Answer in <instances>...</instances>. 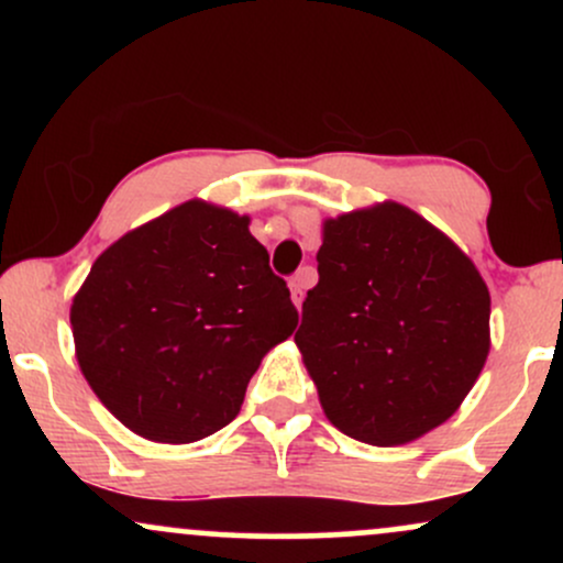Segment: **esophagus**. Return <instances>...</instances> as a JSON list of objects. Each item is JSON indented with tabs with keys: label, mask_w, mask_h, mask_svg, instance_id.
<instances>
[{
	"label": "esophagus",
	"mask_w": 563,
	"mask_h": 563,
	"mask_svg": "<svg viewBox=\"0 0 563 563\" xmlns=\"http://www.w3.org/2000/svg\"><path fill=\"white\" fill-rule=\"evenodd\" d=\"M309 280H312V267H303L301 273H296L294 277H290V283H288V286H290V299H294L296 307H301L303 290H307Z\"/></svg>",
	"instance_id": "obj_1"
}]
</instances>
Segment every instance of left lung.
Returning <instances> with one entry per match:
<instances>
[{
  "mask_svg": "<svg viewBox=\"0 0 563 563\" xmlns=\"http://www.w3.org/2000/svg\"><path fill=\"white\" fill-rule=\"evenodd\" d=\"M318 273L294 341L328 421L376 448L448 421L489 354L476 264L421 214L384 200L322 222Z\"/></svg>",
  "mask_w": 563,
  "mask_h": 563,
  "instance_id": "left-lung-1",
  "label": "left lung"
}]
</instances>
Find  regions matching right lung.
Here are the masks:
<instances>
[{"label": "right lung", "instance_id": "1", "mask_svg": "<svg viewBox=\"0 0 563 563\" xmlns=\"http://www.w3.org/2000/svg\"><path fill=\"white\" fill-rule=\"evenodd\" d=\"M251 219L192 198L97 256L70 303L76 360L134 434L190 444L241 412L269 349L299 325Z\"/></svg>", "mask_w": 563, "mask_h": 563}]
</instances>
